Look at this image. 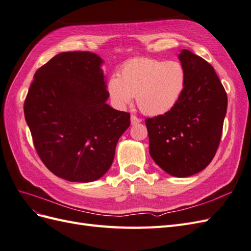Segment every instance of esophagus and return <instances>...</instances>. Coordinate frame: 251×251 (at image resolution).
Returning <instances> with one entry per match:
<instances>
[{
    "mask_svg": "<svg viewBox=\"0 0 251 251\" xmlns=\"http://www.w3.org/2000/svg\"><path fill=\"white\" fill-rule=\"evenodd\" d=\"M139 123H141V119L140 118H138L137 116H135V115H132L131 116V124L134 126V125H137V124H139Z\"/></svg>",
    "mask_w": 251,
    "mask_h": 251,
    "instance_id": "obj_1",
    "label": "esophagus"
}]
</instances>
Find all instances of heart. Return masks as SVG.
Returning a JSON list of instances; mask_svg holds the SVG:
<instances>
[{
  "mask_svg": "<svg viewBox=\"0 0 251 251\" xmlns=\"http://www.w3.org/2000/svg\"><path fill=\"white\" fill-rule=\"evenodd\" d=\"M185 72L176 60L136 57L127 60L118 77L109 79L107 89L111 101L118 109L132 102L136 96L140 111L150 116L169 112L183 91Z\"/></svg>",
  "mask_w": 251,
  "mask_h": 251,
  "instance_id": "heart-1",
  "label": "heart"
}]
</instances>
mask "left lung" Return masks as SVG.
Masks as SVG:
<instances>
[{"mask_svg":"<svg viewBox=\"0 0 251 251\" xmlns=\"http://www.w3.org/2000/svg\"><path fill=\"white\" fill-rule=\"evenodd\" d=\"M179 59L185 72L183 91L163 115L147 118L150 155L168 174L189 177L214 159L221 140L227 95L214 67L189 50Z\"/></svg>","mask_w":251,"mask_h":251,"instance_id":"obj_1","label":"left lung"}]
</instances>
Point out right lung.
I'll list each match as a JSON object with an SVG mask.
<instances>
[{
	"label": "right lung",
	"mask_w": 251,
	"mask_h": 251,
	"mask_svg": "<svg viewBox=\"0 0 251 251\" xmlns=\"http://www.w3.org/2000/svg\"><path fill=\"white\" fill-rule=\"evenodd\" d=\"M101 63L92 52L59 53L35 72L24 102L37 155L51 173L71 182L102 177L131 125L130 113L105 103Z\"/></svg>",
	"instance_id": "add662e5"
}]
</instances>
